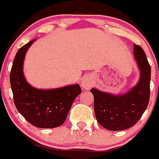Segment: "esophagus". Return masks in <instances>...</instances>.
<instances>
[{
  "label": "esophagus",
  "mask_w": 159,
  "mask_h": 159,
  "mask_svg": "<svg viewBox=\"0 0 159 159\" xmlns=\"http://www.w3.org/2000/svg\"><path fill=\"white\" fill-rule=\"evenodd\" d=\"M81 86L84 89L89 90L92 86V80L90 76H84L81 81Z\"/></svg>",
  "instance_id": "esophagus-1"
}]
</instances>
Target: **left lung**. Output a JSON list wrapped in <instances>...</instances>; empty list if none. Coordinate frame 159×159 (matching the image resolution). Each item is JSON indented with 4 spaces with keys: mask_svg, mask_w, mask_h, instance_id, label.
<instances>
[{
    "mask_svg": "<svg viewBox=\"0 0 159 159\" xmlns=\"http://www.w3.org/2000/svg\"><path fill=\"white\" fill-rule=\"evenodd\" d=\"M134 56L141 71L136 86L123 95H113L95 88L91 89L94 95V111L97 121L109 130H123L134 126L147 109L150 100L151 66L140 46L134 44Z\"/></svg>",
    "mask_w": 159,
    "mask_h": 159,
    "instance_id": "8db88e82",
    "label": "left lung"
}]
</instances>
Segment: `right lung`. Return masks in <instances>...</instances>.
Here are the masks:
<instances>
[{
	"instance_id": "add662e5",
	"label": "right lung",
	"mask_w": 159,
	"mask_h": 159,
	"mask_svg": "<svg viewBox=\"0 0 159 159\" xmlns=\"http://www.w3.org/2000/svg\"><path fill=\"white\" fill-rule=\"evenodd\" d=\"M34 40L18 50L12 63L10 84L18 111L33 126L40 128L60 127L66 120L75 97L81 93L79 84L51 90H40L25 80L23 62L25 53Z\"/></svg>"
}]
</instances>
